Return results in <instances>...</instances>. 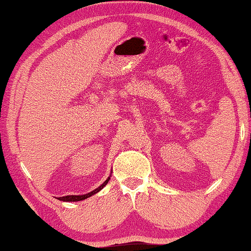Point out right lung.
Segmentation results:
<instances>
[{"mask_svg":"<svg viewBox=\"0 0 251 251\" xmlns=\"http://www.w3.org/2000/svg\"><path fill=\"white\" fill-rule=\"evenodd\" d=\"M108 180H110V177L105 181L102 185H100L98 187V188H96L95 191L87 193V194H84V195H66V196H62V198H58V200L60 201H66V202H75V201H81V200H85V199L90 198V196H92L93 194H96V193H98L99 191H101L102 188H104L105 186H106V183L108 182Z\"/></svg>","mask_w":251,"mask_h":251,"instance_id":"right-lung-1","label":"right lung"}]
</instances>
